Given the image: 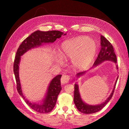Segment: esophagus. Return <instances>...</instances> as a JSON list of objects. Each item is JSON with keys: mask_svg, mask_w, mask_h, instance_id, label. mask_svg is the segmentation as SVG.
<instances>
[{"mask_svg": "<svg viewBox=\"0 0 129 129\" xmlns=\"http://www.w3.org/2000/svg\"><path fill=\"white\" fill-rule=\"evenodd\" d=\"M70 77L69 75H66V74H64L62 75V77L61 78V84H67L68 82L70 81Z\"/></svg>", "mask_w": 129, "mask_h": 129, "instance_id": "34e87169", "label": "esophagus"}]
</instances>
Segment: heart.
<instances>
[{
	"instance_id": "obj_1",
	"label": "heart",
	"mask_w": 129,
	"mask_h": 129,
	"mask_svg": "<svg viewBox=\"0 0 129 129\" xmlns=\"http://www.w3.org/2000/svg\"><path fill=\"white\" fill-rule=\"evenodd\" d=\"M60 49L63 57L73 59L75 67L84 68L88 66L94 59L97 45L91 38L81 36L63 42Z\"/></svg>"
}]
</instances>
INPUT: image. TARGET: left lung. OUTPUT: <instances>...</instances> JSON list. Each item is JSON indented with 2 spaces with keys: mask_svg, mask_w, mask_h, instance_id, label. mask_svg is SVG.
<instances>
[{
  "mask_svg": "<svg viewBox=\"0 0 129 129\" xmlns=\"http://www.w3.org/2000/svg\"><path fill=\"white\" fill-rule=\"evenodd\" d=\"M100 45H101V49L97 57V59H96L95 62L93 65V67H95L98 66V65L101 64L106 60H110V61H114L115 63L117 62L116 56L115 53L113 46L111 45V44L107 40L106 38L103 35L100 36ZM116 69H118V66L116 65ZM85 73L84 72H80L77 74V76L83 75ZM118 77H117L115 84L114 85V89L111 93L110 95L107 99L101 103L99 105H88L86 103H85L84 101L82 100L80 97V92L79 91V86L77 84H75L74 86V102L75 105L77 108L78 110L80 111L81 113L85 114H93L101 110L104 106H105L109 101L110 100L112 96H113L115 87L116 84L117 83V80Z\"/></svg>",
  "mask_w": 129,
  "mask_h": 129,
  "instance_id": "obj_1",
  "label": "left lung"
}]
</instances>
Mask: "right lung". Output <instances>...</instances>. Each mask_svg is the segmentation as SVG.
<instances>
[{"mask_svg":"<svg viewBox=\"0 0 129 129\" xmlns=\"http://www.w3.org/2000/svg\"><path fill=\"white\" fill-rule=\"evenodd\" d=\"M63 33L58 30L42 31L37 30L30 35L21 43L16 51L15 58L14 62V73L16 82V89L18 93L22 96L24 101L33 110L38 113L45 114L50 113L55 105L57 96L61 90L60 78L61 75H58L54 78L50 82L46 96L42 103H31L25 98L21 90L20 80L19 76V65L20 56L28 50L32 48L38 47L43 43H53L57 38H60ZM66 35L64 34V35Z\"/></svg>","mask_w":129,"mask_h":129,"instance_id":"add662e5","label":"right lung"}]
</instances>
